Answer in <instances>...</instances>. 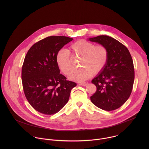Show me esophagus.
I'll return each instance as SVG.
<instances>
[{
	"label": "esophagus",
	"instance_id": "34e87169",
	"mask_svg": "<svg viewBox=\"0 0 149 149\" xmlns=\"http://www.w3.org/2000/svg\"><path fill=\"white\" fill-rule=\"evenodd\" d=\"M88 82H83L81 83H80V84L83 86H86V85H88Z\"/></svg>",
	"mask_w": 149,
	"mask_h": 149
}]
</instances>
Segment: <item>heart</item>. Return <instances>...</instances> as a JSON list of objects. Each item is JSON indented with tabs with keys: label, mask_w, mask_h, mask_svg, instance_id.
I'll list each match as a JSON object with an SVG mask.
<instances>
[{
	"label": "heart",
	"mask_w": 149,
	"mask_h": 149,
	"mask_svg": "<svg viewBox=\"0 0 149 149\" xmlns=\"http://www.w3.org/2000/svg\"><path fill=\"white\" fill-rule=\"evenodd\" d=\"M70 55L80 57L79 66H82L70 76L72 80L83 81L91 77L93 74L102 72L108 60V51L102 44H94L84 40L72 43L68 50L61 49L56 56V63L60 70L66 76H69L74 66Z\"/></svg>",
	"instance_id": "1"
}]
</instances>
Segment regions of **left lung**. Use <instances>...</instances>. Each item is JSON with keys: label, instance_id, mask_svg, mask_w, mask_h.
I'll return each instance as SVG.
<instances>
[{"label": "left lung", "instance_id": "obj_1", "mask_svg": "<svg viewBox=\"0 0 149 149\" xmlns=\"http://www.w3.org/2000/svg\"><path fill=\"white\" fill-rule=\"evenodd\" d=\"M89 40L104 45L108 51L105 68L92 80L97 89L91 100L103 110L116 109L127 100L132 90L135 73L131 56L124 45L111 37L99 36Z\"/></svg>", "mask_w": 149, "mask_h": 149}]
</instances>
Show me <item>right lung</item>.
Here are the masks:
<instances>
[{
    "mask_svg": "<svg viewBox=\"0 0 149 149\" xmlns=\"http://www.w3.org/2000/svg\"><path fill=\"white\" fill-rule=\"evenodd\" d=\"M73 38L49 36L28 50L22 68L24 95L30 104L45 115L58 112L69 100L76 83L66 80L56 63L58 51Z\"/></svg>",
    "mask_w": 149,
    "mask_h": 149,
    "instance_id": "obj_1",
    "label": "right lung"
}]
</instances>
